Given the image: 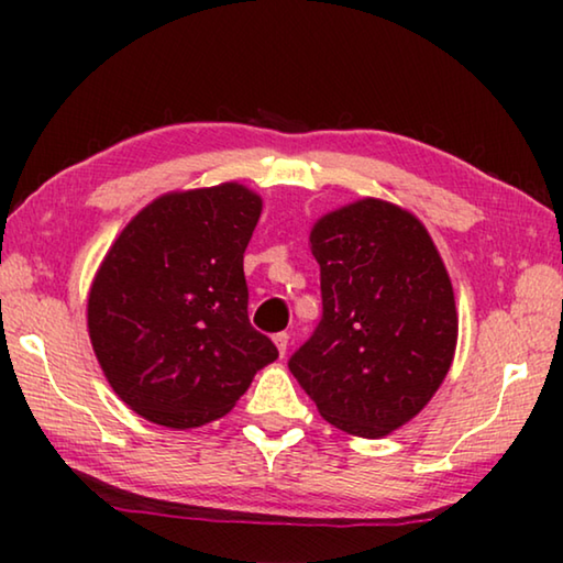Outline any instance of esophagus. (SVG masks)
Returning <instances> with one entry per match:
<instances>
[{
	"label": "esophagus",
	"instance_id": "1",
	"mask_svg": "<svg viewBox=\"0 0 563 563\" xmlns=\"http://www.w3.org/2000/svg\"><path fill=\"white\" fill-rule=\"evenodd\" d=\"M273 342H275V347H278L280 357H283L285 352H288V345H290V335H288V332H278V335H273Z\"/></svg>",
	"mask_w": 563,
	"mask_h": 563
}]
</instances>
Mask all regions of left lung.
<instances>
[{
	"label": "left lung",
	"instance_id": "8db88e82",
	"mask_svg": "<svg viewBox=\"0 0 563 563\" xmlns=\"http://www.w3.org/2000/svg\"><path fill=\"white\" fill-rule=\"evenodd\" d=\"M310 245L322 318L288 367L330 424L385 437L430 402L450 373V275L424 225L375 198L320 218Z\"/></svg>",
	"mask_w": 563,
	"mask_h": 563
}]
</instances>
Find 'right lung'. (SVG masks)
Wrapping results in <instances>:
<instances>
[{"mask_svg": "<svg viewBox=\"0 0 563 563\" xmlns=\"http://www.w3.org/2000/svg\"><path fill=\"white\" fill-rule=\"evenodd\" d=\"M261 208L238 184L161 196L103 258L89 338L113 393L148 422H213L278 357L247 320L243 253Z\"/></svg>", "mask_w": 563, "mask_h": 563, "instance_id": "1", "label": "right lung"}]
</instances>
